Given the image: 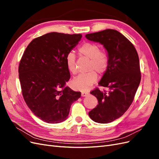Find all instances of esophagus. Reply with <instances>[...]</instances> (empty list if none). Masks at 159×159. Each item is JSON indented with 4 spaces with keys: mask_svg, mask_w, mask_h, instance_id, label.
Masks as SVG:
<instances>
[{
    "mask_svg": "<svg viewBox=\"0 0 159 159\" xmlns=\"http://www.w3.org/2000/svg\"><path fill=\"white\" fill-rule=\"evenodd\" d=\"M89 95L88 92H86V91H81V96L82 97H86V96Z\"/></svg>",
    "mask_w": 159,
    "mask_h": 159,
    "instance_id": "obj_1",
    "label": "esophagus"
}]
</instances>
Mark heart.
I'll list each match as a JSON object with an SVG mask.
<instances>
[{
	"mask_svg": "<svg viewBox=\"0 0 159 159\" xmlns=\"http://www.w3.org/2000/svg\"><path fill=\"white\" fill-rule=\"evenodd\" d=\"M81 55L90 59L88 73L80 74L72 80L71 84L72 88L75 89L85 91L89 89L98 80V73L104 74L107 71L109 57L105 51H101L99 46L92 42H85L78 49ZM66 64L68 71L71 74L76 72L75 55L74 52H70L66 57Z\"/></svg>",
	"mask_w": 159,
	"mask_h": 159,
	"instance_id": "obj_1",
	"label": "heart"
}]
</instances>
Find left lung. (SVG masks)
<instances>
[{
    "label": "left lung",
    "mask_w": 159,
    "mask_h": 159,
    "mask_svg": "<svg viewBox=\"0 0 159 159\" xmlns=\"http://www.w3.org/2000/svg\"><path fill=\"white\" fill-rule=\"evenodd\" d=\"M85 38L102 44L109 57L108 68L98 84L109 91H91L98 105L89 112L93 121L109 123L121 117L133 102L141 78L139 56L132 43L115 30L88 34Z\"/></svg>",
    "instance_id": "obj_1"
}]
</instances>
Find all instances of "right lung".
Returning <instances> with one entry per match:
<instances>
[{"label": "right lung", "mask_w": 159, "mask_h": 159, "mask_svg": "<svg viewBox=\"0 0 159 159\" xmlns=\"http://www.w3.org/2000/svg\"><path fill=\"white\" fill-rule=\"evenodd\" d=\"M81 34L50 32L34 39L26 48L18 68L26 103L37 117L59 123L68 117L72 103L81 97L66 84L70 74L66 57Z\"/></svg>", "instance_id": "right-lung-1"}]
</instances>
